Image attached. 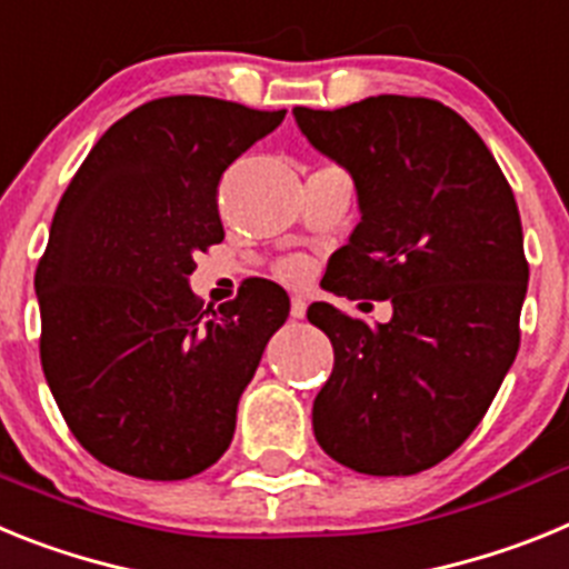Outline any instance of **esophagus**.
Segmentation results:
<instances>
[{
    "mask_svg": "<svg viewBox=\"0 0 569 569\" xmlns=\"http://www.w3.org/2000/svg\"><path fill=\"white\" fill-rule=\"evenodd\" d=\"M305 313H308V301L301 299V296H293V299H290V316H293V319H305Z\"/></svg>",
    "mask_w": 569,
    "mask_h": 569,
    "instance_id": "esophagus-1",
    "label": "esophagus"
}]
</instances>
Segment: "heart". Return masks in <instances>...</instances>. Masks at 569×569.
Masks as SVG:
<instances>
[{
	"label": "heart",
	"mask_w": 569,
	"mask_h": 569,
	"mask_svg": "<svg viewBox=\"0 0 569 569\" xmlns=\"http://www.w3.org/2000/svg\"><path fill=\"white\" fill-rule=\"evenodd\" d=\"M279 273L288 281H305L310 273V261L305 256H290L279 264Z\"/></svg>",
	"instance_id": "b5f03b06"
}]
</instances>
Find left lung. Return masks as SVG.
<instances>
[{"instance_id": "8db88e82", "label": "left lung", "mask_w": 569, "mask_h": 569, "mask_svg": "<svg viewBox=\"0 0 569 569\" xmlns=\"http://www.w3.org/2000/svg\"><path fill=\"white\" fill-rule=\"evenodd\" d=\"M293 113L359 193L328 290L393 305L379 328L328 301L308 308L336 356L313 401L316 441L356 472L413 476L465 445L519 353L530 279L519 204L481 136L436 99Z\"/></svg>"}]
</instances>
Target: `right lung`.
I'll return each instance as SVG.
<instances>
[{"mask_svg":"<svg viewBox=\"0 0 569 569\" xmlns=\"http://www.w3.org/2000/svg\"><path fill=\"white\" fill-rule=\"evenodd\" d=\"M288 110L162 97L110 124L59 199L37 268L39 359L70 433L136 479L208 470L288 293L256 279L219 310L188 288L224 239L216 188Z\"/></svg>","mask_w":569,"mask_h":569,"instance_id":"obj_1","label":"right lung"}]
</instances>
